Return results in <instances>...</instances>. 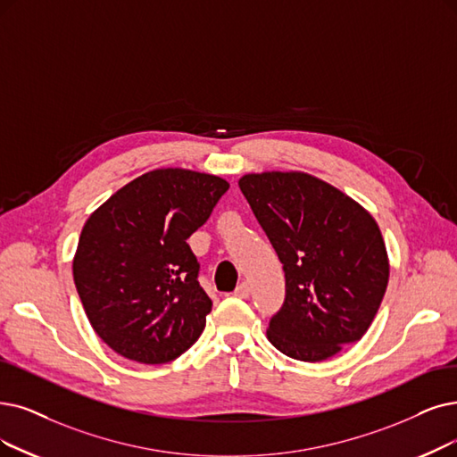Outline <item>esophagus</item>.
I'll return each instance as SVG.
<instances>
[{"label": "esophagus", "instance_id": "34e87169", "mask_svg": "<svg viewBox=\"0 0 457 457\" xmlns=\"http://www.w3.org/2000/svg\"><path fill=\"white\" fill-rule=\"evenodd\" d=\"M249 295H251V288H249V283H245V281L240 283L234 290V296H238V298H249Z\"/></svg>", "mask_w": 457, "mask_h": 457}]
</instances>
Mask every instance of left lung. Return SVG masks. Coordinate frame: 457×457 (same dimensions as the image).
Wrapping results in <instances>:
<instances>
[{"instance_id":"1","label":"left lung","mask_w":457,"mask_h":457,"mask_svg":"<svg viewBox=\"0 0 457 457\" xmlns=\"http://www.w3.org/2000/svg\"><path fill=\"white\" fill-rule=\"evenodd\" d=\"M238 186L285 270V303L266 336L283 354L322 361L361 339L390 278L373 215L312 174H245Z\"/></svg>"}]
</instances>
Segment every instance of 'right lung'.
Masks as SVG:
<instances>
[{"label": "right lung", "instance_id": "add662e5", "mask_svg": "<svg viewBox=\"0 0 457 457\" xmlns=\"http://www.w3.org/2000/svg\"><path fill=\"white\" fill-rule=\"evenodd\" d=\"M227 189L213 174L155 169L87 217L72 278L91 328L120 356L169 363L203 334L212 300L187 238Z\"/></svg>", "mask_w": 457, "mask_h": 457}]
</instances>
